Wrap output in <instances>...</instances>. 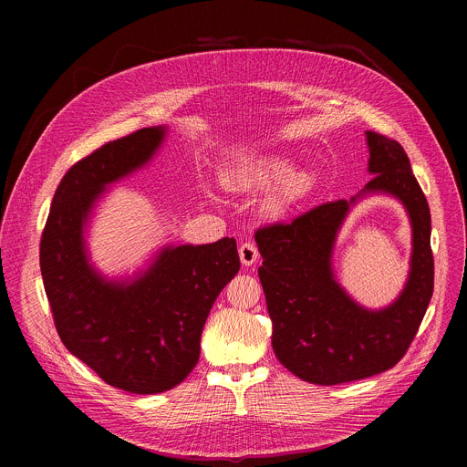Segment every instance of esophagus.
<instances>
[{
  "label": "esophagus",
  "instance_id": "34e87169",
  "mask_svg": "<svg viewBox=\"0 0 467 467\" xmlns=\"http://www.w3.org/2000/svg\"><path fill=\"white\" fill-rule=\"evenodd\" d=\"M238 254H240V260H242L244 265H253L258 258V249L251 242H245V244L240 245Z\"/></svg>",
  "mask_w": 467,
  "mask_h": 467
}]
</instances>
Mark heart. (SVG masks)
I'll return each instance as SVG.
<instances>
[{
	"label": "heart",
	"mask_w": 467,
	"mask_h": 467,
	"mask_svg": "<svg viewBox=\"0 0 467 467\" xmlns=\"http://www.w3.org/2000/svg\"><path fill=\"white\" fill-rule=\"evenodd\" d=\"M222 182L234 192H253L279 184L265 202V211L275 214L310 186L306 171H296L292 161L277 155L245 153L234 157L222 170Z\"/></svg>",
	"instance_id": "obj_1"
}]
</instances>
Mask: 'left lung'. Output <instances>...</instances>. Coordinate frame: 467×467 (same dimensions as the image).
I'll use <instances>...</instances> for the list:
<instances>
[{
    "instance_id": "1",
    "label": "left lung",
    "mask_w": 467,
    "mask_h": 467,
    "mask_svg": "<svg viewBox=\"0 0 467 467\" xmlns=\"http://www.w3.org/2000/svg\"><path fill=\"white\" fill-rule=\"evenodd\" d=\"M373 179L349 202L319 205L288 223L254 233L258 277L274 323V351L299 379L332 386L393 368L410 348L434 290L431 211L401 144L366 130ZM369 192H388L408 209L413 225L411 272L388 307L369 311L339 286L331 249L350 207Z\"/></svg>"
}]
</instances>
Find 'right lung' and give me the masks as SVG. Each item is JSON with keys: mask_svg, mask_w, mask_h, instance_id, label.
<instances>
[{"mask_svg": "<svg viewBox=\"0 0 467 467\" xmlns=\"http://www.w3.org/2000/svg\"><path fill=\"white\" fill-rule=\"evenodd\" d=\"M166 127L109 142L62 177L40 240V270L62 344L107 384L161 393L199 360L209 312L238 274L234 238L166 245L135 277L107 279L90 262L85 229L107 186L146 166Z\"/></svg>", "mask_w": 467, "mask_h": 467, "instance_id": "1", "label": "right lung"}]
</instances>
